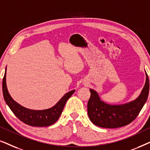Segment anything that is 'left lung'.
I'll use <instances>...</instances> for the list:
<instances>
[{
  "instance_id": "left-lung-1",
  "label": "left lung",
  "mask_w": 150,
  "mask_h": 150,
  "mask_svg": "<svg viewBox=\"0 0 150 150\" xmlns=\"http://www.w3.org/2000/svg\"><path fill=\"white\" fill-rule=\"evenodd\" d=\"M145 85L135 100L124 104H110L102 101L98 92L89 89L91 97L87 104L88 116L96 126L105 128L125 126L134 120L148 97L149 82L146 71Z\"/></svg>"
}]
</instances>
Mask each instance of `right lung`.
<instances>
[{
    "mask_svg": "<svg viewBox=\"0 0 150 150\" xmlns=\"http://www.w3.org/2000/svg\"><path fill=\"white\" fill-rule=\"evenodd\" d=\"M7 67L3 80V93L5 101L14 115L22 122L31 126L45 127L54 124L62 113L67 100L74 93L75 90L67 92L59 100L57 103L48 109L33 110L24 107L16 102L9 93L6 83Z\"/></svg>",
    "mask_w": 150,
    "mask_h": 150,
    "instance_id": "add662e5",
    "label": "right lung"
}]
</instances>
